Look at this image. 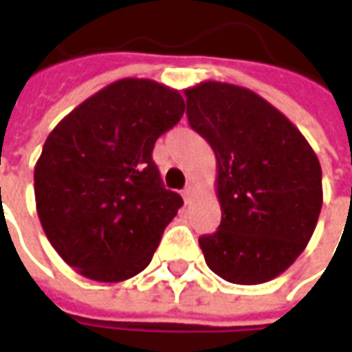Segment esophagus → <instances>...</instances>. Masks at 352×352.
<instances>
[{
	"label": "esophagus",
	"mask_w": 352,
	"mask_h": 352,
	"mask_svg": "<svg viewBox=\"0 0 352 352\" xmlns=\"http://www.w3.org/2000/svg\"><path fill=\"white\" fill-rule=\"evenodd\" d=\"M192 192H195V186H192V181H188L185 186V190H183V198H185V200H188V198L192 196Z\"/></svg>",
	"instance_id": "obj_1"
}]
</instances>
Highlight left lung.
<instances>
[{
  "label": "left lung",
  "instance_id": "1",
  "mask_svg": "<svg viewBox=\"0 0 352 352\" xmlns=\"http://www.w3.org/2000/svg\"><path fill=\"white\" fill-rule=\"evenodd\" d=\"M185 96L188 123L216 154L221 223L198 239L208 267L236 285L266 283L316 229L320 160L277 107L245 86L204 80Z\"/></svg>",
  "mask_w": 352,
  "mask_h": 352
}]
</instances>
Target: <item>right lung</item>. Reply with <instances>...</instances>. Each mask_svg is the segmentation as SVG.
<instances>
[{
  "label": "right lung",
  "mask_w": 352,
  "mask_h": 352,
  "mask_svg": "<svg viewBox=\"0 0 352 352\" xmlns=\"http://www.w3.org/2000/svg\"><path fill=\"white\" fill-rule=\"evenodd\" d=\"M183 111L175 88L121 78L47 135L34 167L36 212L47 241L76 274L117 283L150 264L183 206L162 185L152 150Z\"/></svg>",
  "instance_id": "add662e5"
}]
</instances>
